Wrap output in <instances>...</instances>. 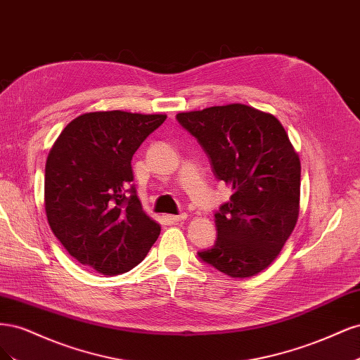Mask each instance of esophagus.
Segmentation results:
<instances>
[{
  "instance_id": "34e87169",
  "label": "esophagus",
  "mask_w": 360,
  "mask_h": 360,
  "mask_svg": "<svg viewBox=\"0 0 360 360\" xmlns=\"http://www.w3.org/2000/svg\"><path fill=\"white\" fill-rule=\"evenodd\" d=\"M186 217H188L186 213H181V214H169L168 219H169L171 222H181V221L186 219Z\"/></svg>"
}]
</instances>
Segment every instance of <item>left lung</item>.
Masks as SVG:
<instances>
[{
    "mask_svg": "<svg viewBox=\"0 0 360 360\" xmlns=\"http://www.w3.org/2000/svg\"><path fill=\"white\" fill-rule=\"evenodd\" d=\"M176 118L204 148L216 179L233 189L214 213V246L198 257L231 278L258 275L279 255L299 217L300 160L284 126L243 103Z\"/></svg>",
    "mask_w": 360,
    "mask_h": 360,
    "instance_id": "left-lung-1",
    "label": "left lung"
}]
</instances>
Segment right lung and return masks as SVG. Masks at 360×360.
I'll use <instances>...</instances> for the list:
<instances>
[{
  "label": "right lung",
  "mask_w": 360,
  "mask_h": 360,
  "mask_svg": "<svg viewBox=\"0 0 360 360\" xmlns=\"http://www.w3.org/2000/svg\"><path fill=\"white\" fill-rule=\"evenodd\" d=\"M165 114L86 112L63 129L45 168V210L52 233L82 266L102 275L134 269L160 225L143 210L130 160Z\"/></svg>",
  "instance_id": "1"
}]
</instances>
